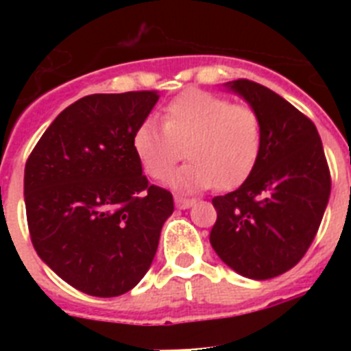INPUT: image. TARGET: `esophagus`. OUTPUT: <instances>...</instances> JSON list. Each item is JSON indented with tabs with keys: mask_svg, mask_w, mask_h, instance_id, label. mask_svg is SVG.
<instances>
[{
	"mask_svg": "<svg viewBox=\"0 0 351 351\" xmlns=\"http://www.w3.org/2000/svg\"><path fill=\"white\" fill-rule=\"evenodd\" d=\"M193 204H195V200H191V198L176 197V206H178V209H190Z\"/></svg>",
	"mask_w": 351,
	"mask_h": 351,
	"instance_id": "esophagus-1",
	"label": "esophagus"
}]
</instances>
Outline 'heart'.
Segmentation results:
<instances>
[{"label":"heart","instance_id":"1","mask_svg":"<svg viewBox=\"0 0 351 351\" xmlns=\"http://www.w3.org/2000/svg\"><path fill=\"white\" fill-rule=\"evenodd\" d=\"M260 145L255 108L198 89L181 93L163 108V125L147 117L133 133L135 156L154 179L172 172L184 147L190 163L173 173L170 186L188 193L239 186L255 167Z\"/></svg>","mask_w":351,"mask_h":351}]
</instances>
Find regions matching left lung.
I'll use <instances>...</instances> for the list:
<instances>
[{
  "mask_svg": "<svg viewBox=\"0 0 351 351\" xmlns=\"http://www.w3.org/2000/svg\"><path fill=\"white\" fill-rule=\"evenodd\" d=\"M225 88L255 108L262 145L246 181L213 198L218 219L209 241L237 274L271 280L311 246L330 197V172L316 126L293 105L246 79Z\"/></svg>",
  "mask_w": 351,
  "mask_h": 351,
  "instance_id": "8db88e82",
  "label": "left lung"
}]
</instances>
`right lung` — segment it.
<instances>
[{
    "label": "right lung",
    "mask_w": 351,
    "mask_h": 351,
    "mask_svg": "<svg viewBox=\"0 0 351 351\" xmlns=\"http://www.w3.org/2000/svg\"><path fill=\"white\" fill-rule=\"evenodd\" d=\"M158 98V91L84 96L52 121L26 161L31 243L88 295L137 287L173 213L172 193L149 184L133 151V133Z\"/></svg>",
    "instance_id": "right-lung-1"
}]
</instances>
